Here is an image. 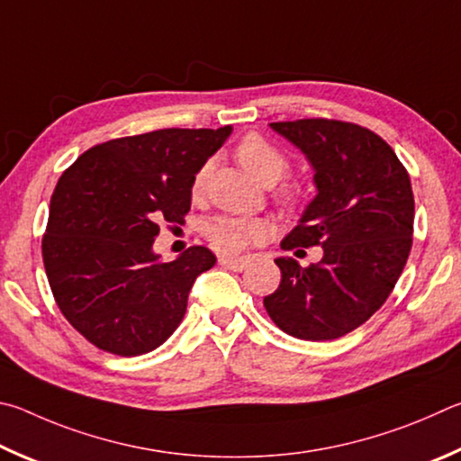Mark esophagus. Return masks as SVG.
I'll return each instance as SVG.
<instances>
[{"label":"esophagus","instance_id":"1","mask_svg":"<svg viewBox=\"0 0 461 461\" xmlns=\"http://www.w3.org/2000/svg\"><path fill=\"white\" fill-rule=\"evenodd\" d=\"M218 265L224 269H230V271H243L247 267V259H230V257H221V259H218Z\"/></svg>","mask_w":461,"mask_h":461}]
</instances>
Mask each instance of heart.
Returning a JSON list of instances; mask_svg holds the SVG:
<instances>
[{"label": "heart", "mask_w": 461, "mask_h": 461, "mask_svg": "<svg viewBox=\"0 0 461 461\" xmlns=\"http://www.w3.org/2000/svg\"><path fill=\"white\" fill-rule=\"evenodd\" d=\"M237 159L257 182L263 185L277 184L281 177L287 174L289 161L276 145H271L261 135H247L243 141L237 145ZM208 182V166H202L192 180V196L200 198L206 190ZM292 202L289 192L284 196ZM271 226L263 218H247V216H216L208 221L204 235L208 243L212 245L218 253L237 255L245 251L249 245L261 243L269 237Z\"/></svg>", "instance_id": "1"}]
</instances>
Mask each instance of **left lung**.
Returning <instances> with one entry per match:
<instances>
[{
  "mask_svg": "<svg viewBox=\"0 0 461 461\" xmlns=\"http://www.w3.org/2000/svg\"><path fill=\"white\" fill-rule=\"evenodd\" d=\"M269 125L308 158L318 188L281 249L297 255L320 245L324 255L310 267L276 259L281 284L265 310L289 336L334 340L381 308L405 267L415 216L409 174L366 127L334 119Z\"/></svg>",
  "mask_w": 461,
  "mask_h": 461,
  "instance_id": "1",
  "label": "left lung"
}]
</instances>
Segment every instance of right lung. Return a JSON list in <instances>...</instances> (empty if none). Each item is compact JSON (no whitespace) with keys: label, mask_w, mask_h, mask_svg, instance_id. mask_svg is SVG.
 Listing matches in <instances>:
<instances>
[{"label":"right lung","mask_w":461,"mask_h":461,"mask_svg":"<svg viewBox=\"0 0 461 461\" xmlns=\"http://www.w3.org/2000/svg\"><path fill=\"white\" fill-rule=\"evenodd\" d=\"M232 133L158 129L85 151L56 184L42 259L62 316L104 352L140 357L164 344L200 273L206 247L164 263L153 253L159 224H182L192 180Z\"/></svg>","instance_id":"obj_1"}]
</instances>
